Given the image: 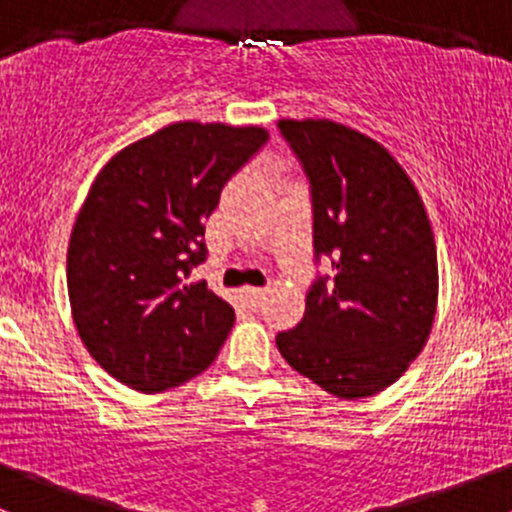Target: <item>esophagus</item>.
I'll use <instances>...</instances> for the list:
<instances>
[{
	"label": "esophagus",
	"mask_w": 512,
	"mask_h": 512,
	"mask_svg": "<svg viewBox=\"0 0 512 512\" xmlns=\"http://www.w3.org/2000/svg\"><path fill=\"white\" fill-rule=\"evenodd\" d=\"M244 298L249 300L254 308H258V305L266 300V288H244Z\"/></svg>",
	"instance_id": "34e87169"
}]
</instances>
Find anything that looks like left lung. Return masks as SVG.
<instances>
[{
  "mask_svg": "<svg viewBox=\"0 0 512 512\" xmlns=\"http://www.w3.org/2000/svg\"><path fill=\"white\" fill-rule=\"evenodd\" d=\"M310 184L315 276L305 315L276 335L295 372L342 399L382 392L407 372L431 333L439 295L424 204L399 162L330 120H281Z\"/></svg>",
  "mask_w": 512,
  "mask_h": 512,
  "instance_id": "1",
  "label": "left lung"
}]
</instances>
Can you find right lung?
Here are the masks:
<instances>
[{
  "label": "right lung",
  "instance_id": "right-lung-1",
  "mask_svg": "<svg viewBox=\"0 0 512 512\" xmlns=\"http://www.w3.org/2000/svg\"><path fill=\"white\" fill-rule=\"evenodd\" d=\"M266 142L263 128L175 123L93 182L68 244V298L93 360L128 387L165 392L219 355L234 308L189 276L207 261L221 189Z\"/></svg>",
  "mask_w": 512,
  "mask_h": 512
}]
</instances>
